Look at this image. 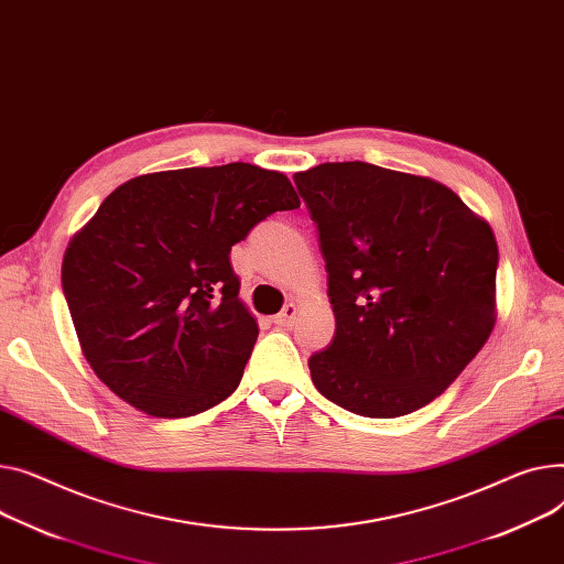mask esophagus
<instances>
[{
  "label": "esophagus",
  "mask_w": 564,
  "mask_h": 564,
  "mask_svg": "<svg viewBox=\"0 0 564 564\" xmlns=\"http://www.w3.org/2000/svg\"><path fill=\"white\" fill-rule=\"evenodd\" d=\"M296 315H299V308H296L294 304H288V306H285L276 317H274V324H276V326L288 328V326H292V324H294Z\"/></svg>",
  "instance_id": "esophagus-1"
}]
</instances>
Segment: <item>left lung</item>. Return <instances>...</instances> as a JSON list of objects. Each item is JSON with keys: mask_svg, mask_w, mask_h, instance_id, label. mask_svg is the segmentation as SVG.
I'll return each mask as SVG.
<instances>
[{"mask_svg": "<svg viewBox=\"0 0 564 564\" xmlns=\"http://www.w3.org/2000/svg\"><path fill=\"white\" fill-rule=\"evenodd\" d=\"M294 183L319 231L335 335L315 388L362 417H401L452 386L497 322V238L452 187L360 161Z\"/></svg>", "mask_w": 564, "mask_h": 564, "instance_id": "obj_1", "label": "left lung"}]
</instances>
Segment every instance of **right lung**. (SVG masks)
<instances>
[{"instance_id": "1", "label": "right lung", "mask_w": 564, "mask_h": 564, "mask_svg": "<svg viewBox=\"0 0 564 564\" xmlns=\"http://www.w3.org/2000/svg\"><path fill=\"white\" fill-rule=\"evenodd\" d=\"M285 174L249 163L135 176L63 256V292L93 371L152 417H191L234 394L258 337L231 247L299 208Z\"/></svg>"}]
</instances>
